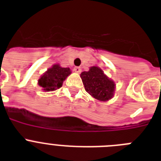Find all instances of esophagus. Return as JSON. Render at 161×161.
<instances>
[{"label":"esophagus","instance_id":"obj_1","mask_svg":"<svg viewBox=\"0 0 161 161\" xmlns=\"http://www.w3.org/2000/svg\"><path fill=\"white\" fill-rule=\"evenodd\" d=\"M74 71L76 72H77V73H80V72H81V68H80V67H75V68H74Z\"/></svg>","mask_w":161,"mask_h":161}]
</instances>
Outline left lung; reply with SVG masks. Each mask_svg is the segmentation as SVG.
I'll return each mask as SVG.
<instances>
[{"label": "left lung", "mask_w": 161, "mask_h": 161, "mask_svg": "<svg viewBox=\"0 0 161 161\" xmlns=\"http://www.w3.org/2000/svg\"><path fill=\"white\" fill-rule=\"evenodd\" d=\"M87 93L102 102L111 99L114 93L115 84L98 67L93 66L88 72L80 74Z\"/></svg>", "instance_id": "left-lung-1"}]
</instances>
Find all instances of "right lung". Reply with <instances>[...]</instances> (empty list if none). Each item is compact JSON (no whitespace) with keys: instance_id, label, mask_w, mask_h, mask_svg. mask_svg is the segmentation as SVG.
<instances>
[{"instance_id":"obj_1","label":"right lung","mask_w":161,"mask_h":161,"mask_svg":"<svg viewBox=\"0 0 161 161\" xmlns=\"http://www.w3.org/2000/svg\"><path fill=\"white\" fill-rule=\"evenodd\" d=\"M71 72L69 68H61L59 64H54L38 79V85L47 92L59 89Z\"/></svg>"}]
</instances>
